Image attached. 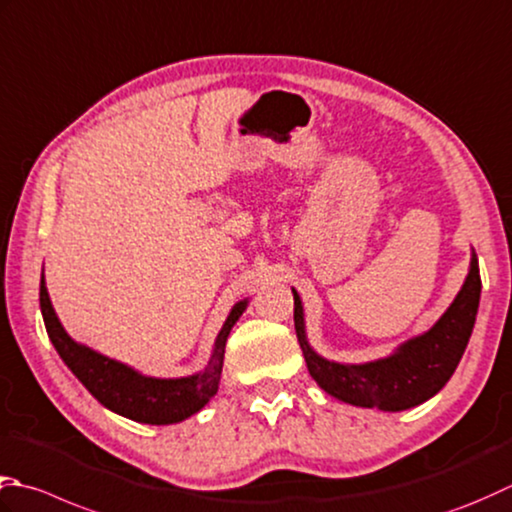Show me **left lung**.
Wrapping results in <instances>:
<instances>
[{"mask_svg":"<svg viewBox=\"0 0 512 512\" xmlns=\"http://www.w3.org/2000/svg\"><path fill=\"white\" fill-rule=\"evenodd\" d=\"M479 293H482V279H479L477 257L473 255L462 290L428 333L410 339L395 355L379 359V362L346 366L326 362L310 350L304 335L302 302L293 290L295 333L304 350L308 373L328 395L353 406L393 410L395 413V410L424 404L446 386L464 355L475 326Z\"/></svg>","mask_w":512,"mask_h":512,"instance_id":"obj_1","label":"left lung"}]
</instances>
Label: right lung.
<instances>
[{
	"instance_id": "right-lung-1",
	"label": "right lung",
	"mask_w": 512,
	"mask_h": 512,
	"mask_svg": "<svg viewBox=\"0 0 512 512\" xmlns=\"http://www.w3.org/2000/svg\"><path fill=\"white\" fill-rule=\"evenodd\" d=\"M39 306H42L46 333L50 342L57 348L64 364L73 370V375L86 386L99 404L113 410L117 415H124L133 422L142 424H177L182 419L195 415L202 410L208 399L217 393L219 375L224 366V350L230 328L235 326L239 315L244 313L246 302H239L226 319L224 328L219 330L213 357L199 375L182 377V379H153L135 373L133 368L95 353L86 346L75 344L66 335V330L59 324L53 306H50L48 290L39 284Z\"/></svg>"
}]
</instances>
